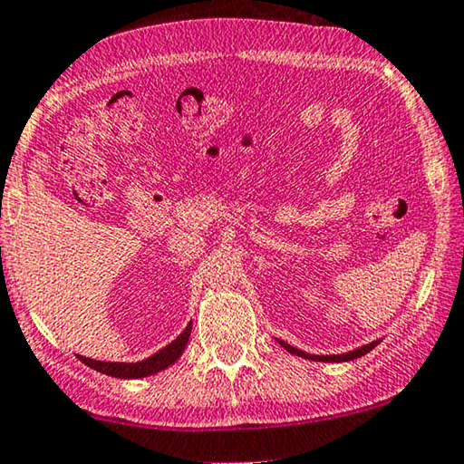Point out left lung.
<instances>
[{
  "mask_svg": "<svg viewBox=\"0 0 464 464\" xmlns=\"http://www.w3.org/2000/svg\"><path fill=\"white\" fill-rule=\"evenodd\" d=\"M277 342H280V344H282L284 348H286L288 353H292V354L303 356V359H311V361H325V362H344V361H354V359H359V356L367 354L369 351H372V348H375L377 344H380V340H375V342H372V344H365V346H361V348H354V351H351V353H344V354H309V353L298 351V348L286 344V342H284V340H277Z\"/></svg>",
  "mask_w": 464,
  "mask_h": 464,
  "instance_id": "8db88e82",
  "label": "left lung"
}]
</instances>
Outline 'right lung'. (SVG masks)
I'll list each match as a JSON object with an SVG mask.
<instances>
[{
  "label": "right lung",
  "mask_w": 464,
  "mask_h": 464,
  "mask_svg": "<svg viewBox=\"0 0 464 464\" xmlns=\"http://www.w3.org/2000/svg\"><path fill=\"white\" fill-rule=\"evenodd\" d=\"M190 330L192 325L188 324L184 327V332L178 336L174 342H169L166 348H161L160 353H155L153 356H149L145 361L139 362H108V361H95V359H87V356H81V361L84 365H89L91 369H95L99 373L111 375V377H120V380H134V377H147L161 372L180 359V354L187 348V342L190 338Z\"/></svg>",
  "instance_id": "obj_1"
}]
</instances>
